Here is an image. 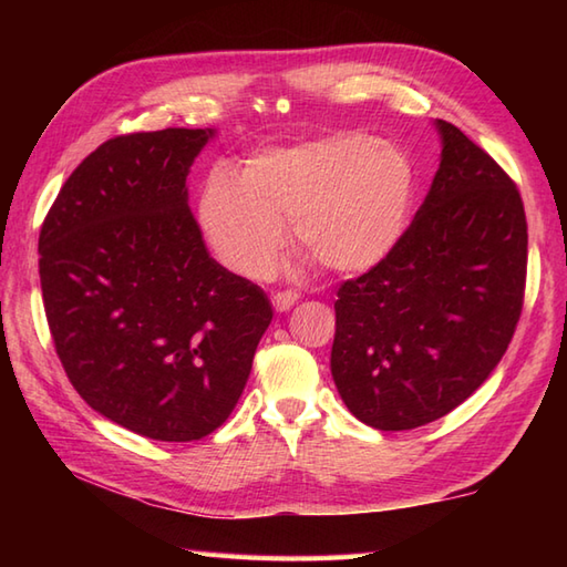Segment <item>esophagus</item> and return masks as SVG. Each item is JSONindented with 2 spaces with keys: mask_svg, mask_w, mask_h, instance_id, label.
<instances>
[{
  "mask_svg": "<svg viewBox=\"0 0 567 567\" xmlns=\"http://www.w3.org/2000/svg\"><path fill=\"white\" fill-rule=\"evenodd\" d=\"M297 299H299L297 292H292V290H280V292L272 295V307H275L277 311H287L290 307H295Z\"/></svg>",
  "mask_w": 567,
  "mask_h": 567,
  "instance_id": "obj_1",
  "label": "esophagus"
}]
</instances>
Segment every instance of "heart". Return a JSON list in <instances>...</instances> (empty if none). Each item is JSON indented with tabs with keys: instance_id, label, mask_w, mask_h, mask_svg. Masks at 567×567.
<instances>
[{
	"instance_id": "b5f03b06",
	"label": "heart",
	"mask_w": 567,
	"mask_h": 567,
	"mask_svg": "<svg viewBox=\"0 0 567 567\" xmlns=\"http://www.w3.org/2000/svg\"><path fill=\"white\" fill-rule=\"evenodd\" d=\"M414 195L416 167L402 148L348 131L260 151L240 177L216 167L199 221L216 256L244 277H262L280 258L285 224L319 268L363 272L400 244Z\"/></svg>"
}]
</instances>
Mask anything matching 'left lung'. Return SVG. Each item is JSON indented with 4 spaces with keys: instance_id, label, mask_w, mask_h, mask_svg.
<instances>
[{
    "instance_id": "left-lung-1",
    "label": "left lung",
    "mask_w": 567,
    "mask_h": 567,
    "mask_svg": "<svg viewBox=\"0 0 567 567\" xmlns=\"http://www.w3.org/2000/svg\"><path fill=\"white\" fill-rule=\"evenodd\" d=\"M441 167L388 258L339 287L331 375L355 419L424 426L497 368L522 317L528 234L519 189L461 128L436 122Z\"/></svg>"
}]
</instances>
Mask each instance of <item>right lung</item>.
Wrapping results in <instances>:
<instances>
[{
	"mask_svg": "<svg viewBox=\"0 0 567 567\" xmlns=\"http://www.w3.org/2000/svg\"><path fill=\"white\" fill-rule=\"evenodd\" d=\"M212 128L114 136L60 187L39 236L48 329L72 388L114 424L199 441L234 412L272 307L221 268L187 207Z\"/></svg>",
	"mask_w": 567,
	"mask_h": 567,
	"instance_id": "right-lung-1",
	"label": "right lung"
}]
</instances>
